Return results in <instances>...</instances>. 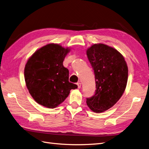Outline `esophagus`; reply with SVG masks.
Segmentation results:
<instances>
[{"instance_id": "34e87169", "label": "esophagus", "mask_w": 149, "mask_h": 149, "mask_svg": "<svg viewBox=\"0 0 149 149\" xmlns=\"http://www.w3.org/2000/svg\"><path fill=\"white\" fill-rule=\"evenodd\" d=\"M77 85H78V89H80L81 87V84L80 83H78Z\"/></svg>"}]
</instances>
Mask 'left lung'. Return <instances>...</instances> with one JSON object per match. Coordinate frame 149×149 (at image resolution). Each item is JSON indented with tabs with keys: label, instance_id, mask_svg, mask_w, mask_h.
Listing matches in <instances>:
<instances>
[{
	"label": "left lung",
	"instance_id": "8db88e82",
	"mask_svg": "<svg viewBox=\"0 0 149 149\" xmlns=\"http://www.w3.org/2000/svg\"><path fill=\"white\" fill-rule=\"evenodd\" d=\"M94 70L96 92L86 99L90 109L96 113L112 107L123 96L128 78V67L117 49L102 43L94 44L86 51Z\"/></svg>",
	"mask_w": 149,
	"mask_h": 149
}]
</instances>
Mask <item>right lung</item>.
Returning a JSON list of instances; mask_svg holds the SVG:
<instances>
[{
	"label": "right lung",
	"instance_id": "1",
	"mask_svg": "<svg viewBox=\"0 0 149 149\" xmlns=\"http://www.w3.org/2000/svg\"><path fill=\"white\" fill-rule=\"evenodd\" d=\"M70 51L58 44L49 43L37 49L25 65L26 88L34 100L47 108H55L78 86L69 82V71L63 62Z\"/></svg>",
	"mask_w": 149,
	"mask_h": 149
}]
</instances>
